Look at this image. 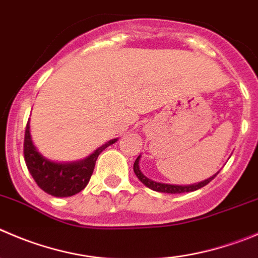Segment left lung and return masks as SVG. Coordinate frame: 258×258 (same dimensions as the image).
Returning a JSON list of instances; mask_svg holds the SVG:
<instances>
[{"label":"left lung","instance_id":"obj_1","mask_svg":"<svg viewBox=\"0 0 258 258\" xmlns=\"http://www.w3.org/2000/svg\"><path fill=\"white\" fill-rule=\"evenodd\" d=\"M139 159H141V156H138V158H137L136 162H134V173H136L137 177L141 180V182L144 183L147 187H149L151 190L158 191V192L182 194V192H190V191L199 190V188L204 187L205 185H208V183H209L210 181H212L213 178H214L215 176L219 173V171H218V172L215 173L214 176H212V177L207 178V180H204V181H201V182L194 183V185L181 186V185H170V183H161V182H156V181L151 180V178H148L147 176H144L143 173H142V171L139 170Z\"/></svg>","mask_w":258,"mask_h":258}]
</instances>
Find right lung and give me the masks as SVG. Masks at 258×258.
I'll list each match as a JSON object with an SVG mask.
<instances>
[{
  "mask_svg": "<svg viewBox=\"0 0 258 258\" xmlns=\"http://www.w3.org/2000/svg\"><path fill=\"white\" fill-rule=\"evenodd\" d=\"M115 142L116 139L109 141L82 161L57 163L46 159L35 148L31 141L30 124L28 120L24 139V158L29 172L41 190L57 198H67L76 195L87 186L99 154Z\"/></svg>",
  "mask_w": 258,
  "mask_h": 258,
  "instance_id": "add662e5",
  "label": "right lung"
}]
</instances>
